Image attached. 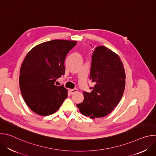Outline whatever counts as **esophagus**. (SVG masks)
I'll use <instances>...</instances> for the list:
<instances>
[{"label":"esophagus","instance_id":"esophagus-1","mask_svg":"<svg viewBox=\"0 0 156 156\" xmlns=\"http://www.w3.org/2000/svg\"><path fill=\"white\" fill-rule=\"evenodd\" d=\"M77 91H78V90H77V89H76V88L73 89V90H70V94H75V93H76Z\"/></svg>","mask_w":156,"mask_h":156}]
</instances>
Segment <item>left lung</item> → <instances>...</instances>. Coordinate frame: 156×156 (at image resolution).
<instances>
[{"label": "left lung", "instance_id": "8db88e82", "mask_svg": "<svg viewBox=\"0 0 156 156\" xmlns=\"http://www.w3.org/2000/svg\"><path fill=\"white\" fill-rule=\"evenodd\" d=\"M125 73L120 57L105 46L93 51L90 79L94 86L84 91V101L76 105L80 112L91 119L107 115L118 105L124 93Z\"/></svg>", "mask_w": 156, "mask_h": 156}]
</instances>
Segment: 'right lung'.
<instances>
[{
	"label": "right lung",
	"mask_w": 156,
	"mask_h": 156,
	"mask_svg": "<svg viewBox=\"0 0 156 156\" xmlns=\"http://www.w3.org/2000/svg\"><path fill=\"white\" fill-rule=\"evenodd\" d=\"M76 42L59 39L45 42L25 57L20 71V88L27 105L36 114L46 116L55 113L67 98V90L54 83L65 74L66 56Z\"/></svg>",
	"instance_id": "1"
}]
</instances>
